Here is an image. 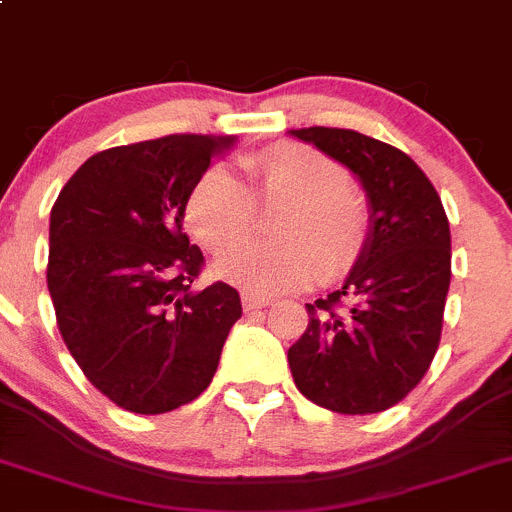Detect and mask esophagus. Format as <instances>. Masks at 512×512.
Segmentation results:
<instances>
[{"instance_id": "34e87169", "label": "esophagus", "mask_w": 512, "mask_h": 512, "mask_svg": "<svg viewBox=\"0 0 512 512\" xmlns=\"http://www.w3.org/2000/svg\"><path fill=\"white\" fill-rule=\"evenodd\" d=\"M270 304H272L270 297H255V294H242V306H245V311L265 309V306H270Z\"/></svg>"}]
</instances>
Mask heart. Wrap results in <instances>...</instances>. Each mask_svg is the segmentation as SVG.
<instances>
[{
    "mask_svg": "<svg viewBox=\"0 0 512 512\" xmlns=\"http://www.w3.org/2000/svg\"><path fill=\"white\" fill-rule=\"evenodd\" d=\"M242 179L223 166L203 171L186 196V225L213 255L235 250L255 225V206H282L277 240L240 247L218 272L247 292L279 294L351 267L368 230L363 193L348 171L319 149L277 142L238 161Z\"/></svg>",
    "mask_w": 512,
    "mask_h": 512,
    "instance_id": "1",
    "label": "heart"
}]
</instances>
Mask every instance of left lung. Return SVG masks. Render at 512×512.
I'll return each instance as SVG.
<instances>
[{
    "instance_id": "obj_1",
    "label": "left lung",
    "mask_w": 512,
    "mask_h": 512,
    "mask_svg": "<svg viewBox=\"0 0 512 512\" xmlns=\"http://www.w3.org/2000/svg\"><path fill=\"white\" fill-rule=\"evenodd\" d=\"M360 181L368 233L341 289L306 304L289 348L299 392L341 414L397 405L437 353L451 282V233L437 188L400 149L353 129H289Z\"/></svg>"
}]
</instances>
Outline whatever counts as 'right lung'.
Returning a JSON list of instances; mask_svg holds the SVG:
<instances>
[{
    "label": "right lung",
    "mask_w": 512,
    "mask_h": 512,
    "mask_svg": "<svg viewBox=\"0 0 512 512\" xmlns=\"http://www.w3.org/2000/svg\"><path fill=\"white\" fill-rule=\"evenodd\" d=\"M238 137L171 134L105 149L58 193L48 292L75 363L134 414H161L211 385L240 294L196 292L203 255L184 233L186 196Z\"/></svg>",
    "instance_id": "obj_1"
}]
</instances>
